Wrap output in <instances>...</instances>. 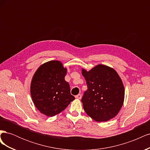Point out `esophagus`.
Returning a JSON list of instances; mask_svg holds the SVG:
<instances>
[{"mask_svg": "<svg viewBox=\"0 0 150 150\" xmlns=\"http://www.w3.org/2000/svg\"><path fill=\"white\" fill-rule=\"evenodd\" d=\"M76 97V98H77V99H81V98H82V95H81V94H78V95H76V96H75Z\"/></svg>", "mask_w": 150, "mask_h": 150, "instance_id": "1", "label": "esophagus"}]
</instances>
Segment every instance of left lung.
<instances>
[{"label": "left lung", "mask_w": 150, "mask_h": 150, "mask_svg": "<svg viewBox=\"0 0 150 150\" xmlns=\"http://www.w3.org/2000/svg\"><path fill=\"white\" fill-rule=\"evenodd\" d=\"M82 74L88 86L81 99L86 114L98 122L115 117L125 98L124 86L117 72L99 64L89 71L83 69Z\"/></svg>", "instance_id": "1"}]
</instances>
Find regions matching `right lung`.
Instances as JSON below:
<instances>
[{
  "label": "right lung",
  "mask_w": 150,
  "mask_h": 150,
  "mask_svg": "<svg viewBox=\"0 0 150 150\" xmlns=\"http://www.w3.org/2000/svg\"><path fill=\"white\" fill-rule=\"evenodd\" d=\"M67 69L59 61L40 66L30 84V94L35 106L47 116H54L64 110L75 99L70 86L65 81Z\"/></svg>",
  "instance_id": "right-lung-1"
}]
</instances>
